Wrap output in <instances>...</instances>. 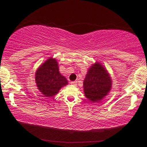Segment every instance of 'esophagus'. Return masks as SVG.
<instances>
[{
    "instance_id": "1",
    "label": "esophagus",
    "mask_w": 147,
    "mask_h": 147,
    "mask_svg": "<svg viewBox=\"0 0 147 147\" xmlns=\"http://www.w3.org/2000/svg\"><path fill=\"white\" fill-rule=\"evenodd\" d=\"M71 84L74 86H76L77 85V82L76 81H74V82H71Z\"/></svg>"
}]
</instances>
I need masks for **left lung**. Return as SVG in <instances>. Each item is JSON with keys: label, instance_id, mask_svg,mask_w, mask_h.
Instances as JSON below:
<instances>
[{"label": "left lung", "instance_id": "1", "mask_svg": "<svg viewBox=\"0 0 147 147\" xmlns=\"http://www.w3.org/2000/svg\"><path fill=\"white\" fill-rule=\"evenodd\" d=\"M112 80L107 69L98 62L90 66L83 82L84 96L92 103H98L111 91Z\"/></svg>", "mask_w": 147, "mask_h": 147}]
</instances>
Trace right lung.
Returning <instances> with one entry per match:
<instances>
[{
  "instance_id": "obj_1",
  "label": "right lung",
  "mask_w": 147,
  "mask_h": 147,
  "mask_svg": "<svg viewBox=\"0 0 147 147\" xmlns=\"http://www.w3.org/2000/svg\"><path fill=\"white\" fill-rule=\"evenodd\" d=\"M35 83L38 90L45 97H52L68 84L67 80L59 71L57 60L50 57L39 66L35 72Z\"/></svg>"
}]
</instances>
